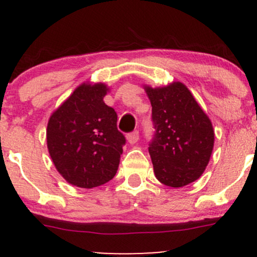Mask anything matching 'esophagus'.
I'll list each match as a JSON object with an SVG mask.
<instances>
[{
	"instance_id": "obj_1",
	"label": "esophagus",
	"mask_w": 257,
	"mask_h": 257,
	"mask_svg": "<svg viewBox=\"0 0 257 257\" xmlns=\"http://www.w3.org/2000/svg\"><path fill=\"white\" fill-rule=\"evenodd\" d=\"M126 140H128V143L131 144V145H134V144H137L138 140H139V132L134 131V132L129 133V134L126 135Z\"/></svg>"
}]
</instances>
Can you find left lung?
<instances>
[{
  "label": "left lung",
  "instance_id": "8db88e82",
  "mask_svg": "<svg viewBox=\"0 0 257 257\" xmlns=\"http://www.w3.org/2000/svg\"><path fill=\"white\" fill-rule=\"evenodd\" d=\"M152 106L156 134L149 152L156 178L169 187H184L204 173L213 153L211 120L181 82L144 85Z\"/></svg>",
  "mask_w": 257,
  "mask_h": 257
}]
</instances>
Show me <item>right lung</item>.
I'll return each instance as SVG.
<instances>
[{"label": "right lung", "instance_id": "right-lung-1", "mask_svg": "<svg viewBox=\"0 0 257 257\" xmlns=\"http://www.w3.org/2000/svg\"><path fill=\"white\" fill-rule=\"evenodd\" d=\"M105 83L79 84L47 125V147L53 163L69 184L98 187L116 175L125 138L117 129V113L104 102Z\"/></svg>", "mask_w": 257, "mask_h": 257}]
</instances>
